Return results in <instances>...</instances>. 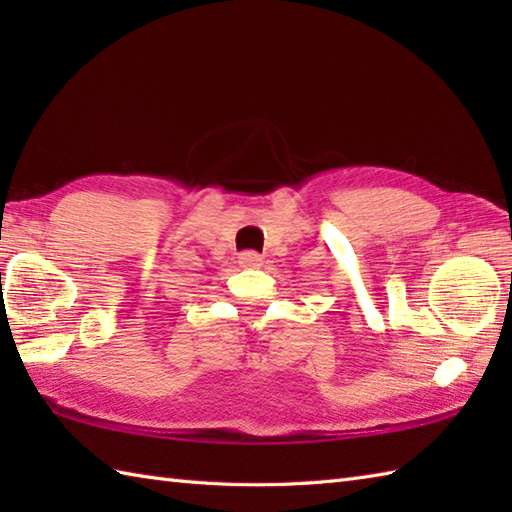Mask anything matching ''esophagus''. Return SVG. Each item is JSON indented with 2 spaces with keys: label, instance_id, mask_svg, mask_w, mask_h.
Segmentation results:
<instances>
[{
  "label": "esophagus",
  "instance_id": "34e87169",
  "mask_svg": "<svg viewBox=\"0 0 512 512\" xmlns=\"http://www.w3.org/2000/svg\"><path fill=\"white\" fill-rule=\"evenodd\" d=\"M239 266L259 268V266H262V255L255 253V250H246V253L239 255Z\"/></svg>",
  "mask_w": 512,
  "mask_h": 512
}]
</instances>
